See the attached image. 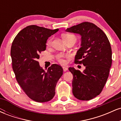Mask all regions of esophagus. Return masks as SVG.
Returning a JSON list of instances; mask_svg holds the SVG:
<instances>
[{
  "label": "esophagus",
  "instance_id": "1",
  "mask_svg": "<svg viewBox=\"0 0 121 121\" xmlns=\"http://www.w3.org/2000/svg\"><path fill=\"white\" fill-rule=\"evenodd\" d=\"M62 68H63V70L64 72H66V70H68V68L66 67V66H63V67H62Z\"/></svg>",
  "mask_w": 121,
  "mask_h": 121
}]
</instances>
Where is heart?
<instances>
[{
	"mask_svg": "<svg viewBox=\"0 0 121 121\" xmlns=\"http://www.w3.org/2000/svg\"><path fill=\"white\" fill-rule=\"evenodd\" d=\"M75 37L73 35L70 34H65L62 35V37H63L64 40L68 39L69 38H71V37ZM52 43V39H50L49 40H48L47 41V45H50ZM65 57H66V56H64L63 55H60L59 56H58L57 57V59L59 60V61L60 62H61V64H64L65 62V60H64V58Z\"/></svg>",
	"mask_w": 121,
	"mask_h": 121,
	"instance_id": "heart-1",
	"label": "heart"
}]
</instances>
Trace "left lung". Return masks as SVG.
<instances>
[{
  "mask_svg": "<svg viewBox=\"0 0 121 121\" xmlns=\"http://www.w3.org/2000/svg\"><path fill=\"white\" fill-rule=\"evenodd\" d=\"M66 32L81 36L74 61L85 66L82 72L69 68L73 76L72 92L80 100H90L101 93L109 77L112 62L110 44L105 33L89 22L69 28Z\"/></svg>",
  "mask_w": 121,
  "mask_h": 121,
  "instance_id": "obj_1",
  "label": "left lung"
}]
</instances>
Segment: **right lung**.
<instances>
[{
  "instance_id": "1",
  "label": "right lung",
  "mask_w": 121,
  "mask_h": 121,
  "mask_svg": "<svg viewBox=\"0 0 121 121\" xmlns=\"http://www.w3.org/2000/svg\"><path fill=\"white\" fill-rule=\"evenodd\" d=\"M59 30L29 26L12 42L11 56L16 80L28 97L36 102H48L53 98L57 82L63 74L59 65L54 64L45 72L37 61L40 53L46 49L48 37Z\"/></svg>"
}]
</instances>
